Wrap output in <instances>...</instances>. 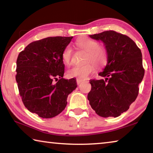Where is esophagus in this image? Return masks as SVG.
Returning <instances> with one entry per match:
<instances>
[{
  "label": "esophagus",
  "mask_w": 153,
  "mask_h": 153,
  "mask_svg": "<svg viewBox=\"0 0 153 153\" xmlns=\"http://www.w3.org/2000/svg\"><path fill=\"white\" fill-rule=\"evenodd\" d=\"M84 79H80V78H77L76 79V82H77V84H79L80 83H82V82H84Z\"/></svg>",
  "instance_id": "esophagus-1"
}]
</instances>
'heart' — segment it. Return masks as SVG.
I'll use <instances>...</instances> for the list:
<instances>
[{
	"label": "heart",
	"mask_w": 153,
	"mask_h": 153,
	"mask_svg": "<svg viewBox=\"0 0 153 153\" xmlns=\"http://www.w3.org/2000/svg\"><path fill=\"white\" fill-rule=\"evenodd\" d=\"M76 45L79 48L87 52L85 58L86 63L76 65L67 71V76L69 77H79L86 78L95 71V66L102 67L106 65L108 61L107 51L104 48L100 47V44L97 40L88 38H81L77 40ZM73 56V51L70 46H67L62 53V59L66 65H69ZM92 61L94 64L90 62Z\"/></svg>",
	"instance_id": "obj_1"
}]
</instances>
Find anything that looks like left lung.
I'll list each match as a JSON object with an SVG mask.
<instances>
[{"label":"left lung","mask_w":153,"mask_h":153,"mask_svg":"<svg viewBox=\"0 0 153 153\" xmlns=\"http://www.w3.org/2000/svg\"><path fill=\"white\" fill-rule=\"evenodd\" d=\"M90 37L104 43L107 65L99 76L105 79H90L88 94L91 107L100 117H117L135 101L144 75L140 49L128 36L105 31Z\"/></svg>","instance_id":"1"}]
</instances>
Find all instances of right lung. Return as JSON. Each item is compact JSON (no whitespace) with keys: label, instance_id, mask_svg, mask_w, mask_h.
Here are the masks:
<instances>
[{"label":"right lung","instance_id":"add662e5","mask_svg":"<svg viewBox=\"0 0 153 153\" xmlns=\"http://www.w3.org/2000/svg\"><path fill=\"white\" fill-rule=\"evenodd\" d=\"M72 38L55 36L34 41L18 55L15 78L19 94L25 107L40 117L61 113L68 95L77 88L74 78L63 77L62 53Z\"/></svg>","mask_w":153,"mask_h":153}]
</instances>
